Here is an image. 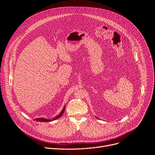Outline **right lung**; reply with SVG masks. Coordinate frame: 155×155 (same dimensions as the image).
I'll list each match as a JSON object with an SVG mask.
<instances>
[{
	"mask_svg": "<svg viewBox=\"0 0 155 155\" xmlns=\"http://www.w3.org/2000/svg\"><path fill=\"white\" fill-rule=\"evenodd\" d=\"M64 110H65V107L63 108V109H62V110L61 111V112L57 116V117H56L54 119H53V120H48V119H46V118H35V119H34L35 121H43V122H50V121H53V120H56V119H58V118H60L62 115H63V114H64Z\"/></svg>",
	"mask_w": 155,
	"mask_h": 155,
	"instance_id": "obj_1",
	"label": "right lung"
}]
</instances>
